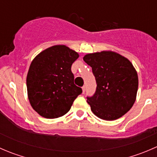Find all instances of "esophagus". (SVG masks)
Here are the masks:
<instances>
[{
  "mask_svg": "<svg viewBox=\"0 0 157 157\" xmlns=\"http://www.w3.org/2000/svg\"><path fill=\"white\" fill-rule=\"evenodd\" d=\"M82 90H83V93H84L85 91H86V86H83L82 87Z\"/></svg>",
  "mask_w": 157,
  "mask_h": 157,
  "instance_id": "esophagus-1",
  "label": "esophagus"
}]
</instances>
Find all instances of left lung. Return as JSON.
Instances as JSON below:
<instances>
[{"instance_id": "8db88e82", "label": "left lung", "mask_w": 157, "mask_h": 157, "mask_svg": "<svg viewBox=\"0 0 157 157\" xmlns=\"http://www.w3.org/2000/svg\"><path fill=\"white\" fill-rule=\"evenodd\" d=\"M83 61L92 67L97 83L95 94L87 97L93 113L105 121L122 117L137 97L138 76L132 63L112 51L87 54Z\"/></svg>"}]
</instances>
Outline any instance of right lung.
<instances>
[{"label":"right lung","instance_id":"1","mask_svg":"<svg viewBox=\"0 0 157 157\" xmlns=\"http://www.w3.org/2000/svg\"><path fill=\"white\" fill-rule=\"evenodd\" d=\"M79 54L64 45L51 46L35 57L27 77L28 99L33 109L45 118L69 112L82 89L74 83L71 65Z\"/></svg>","mask_w":157,"mask_h":157}]
</instances>
